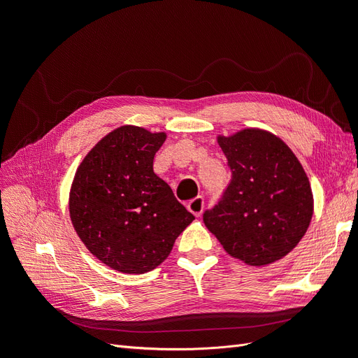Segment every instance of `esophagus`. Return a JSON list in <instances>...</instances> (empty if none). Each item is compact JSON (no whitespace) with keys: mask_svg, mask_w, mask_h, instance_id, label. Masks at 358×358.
Listing matches in <instances>:
<instances>
[{"mask_svg":"<svg viewBox=\"0 0 358 358\" xmlns=\"http://www.w3.org/2000/svg\"><path fill=\"white\" fill-rule=\"evenodd\" d=\"M187 208H188V210H189L192 215L200 216V215L203 213V209H204V200H203V197L192 199V200L188 203Z\"/></svg>","mask_w":358,"mask_h":358,"instance_id":"obj_1","label":"esophagus"}]
</instances>
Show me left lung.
I'll list each match as a JSON object with an SVG mask.
<instances>
[{
	"label": "left lung",
	"mask_w": 358,
	"mask_h": 358,
	"mask_svg": "<svg viewBox=\"0 0 358 358\" xmlns=\"http://www.w3.org/2000/svg\"><path fill=\"white\" fill-rule=\"evenodd\" d=\"M218 143L231 171L204 225L231 257L264 266L287 255L305 236L313 210L305 170L291 149L263 129H243Z\"/></svg>",
	"instance_id": "obj_1"
}]
</instances>
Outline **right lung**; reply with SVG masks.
I'll return each mask as SVG.
<instances>
[{
  "mask_svg": "<svg viewBox=\"0 0 358 358\" xmlns=\"http://www.w3.org/2000/svg\"><path fill=\"white\" fill-rule=\"evenodd\" d=\"M166 140L125 125L85 157L70 192L76 233L91 254L117 272L145 273L169 257L194 215L154 173Z\"/></svg>",
  "mask_w": 358,
  "mask_h": 358,
  "instance_id": "obj_1",
  "label": "right lung"
}]
</instances>
